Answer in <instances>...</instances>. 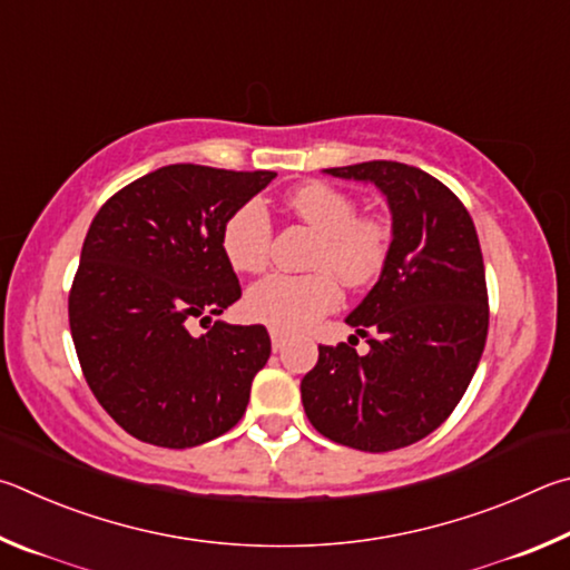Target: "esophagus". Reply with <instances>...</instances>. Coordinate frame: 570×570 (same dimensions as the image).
Segmentation results:
<instances>
[{
    "label": "esophagus",
    "mask_w": 570,
    "mask_h": 570,
    "mask_svg": "<svg viewBox=\"0 0 570 570\" xmlns=\"http://www.w3.org/2000/svg\"><path fill=\"white\" fill-rule=\"evenodd\" d=\"M269 343H273V351H283L285 343H287V335H283L279 331H269Z\"/></svg>",
    "instance_id": "1"
}]
</instances>
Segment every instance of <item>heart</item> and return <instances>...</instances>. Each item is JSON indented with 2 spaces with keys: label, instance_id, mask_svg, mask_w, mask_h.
I'll return each instance as SVG.
<instances>
[{
  "label": "heart",
  "instance_id": "b5f03b06",
  "mask_svg": "<svg viewBox=\"0 0 570 570\" xmlns=\"http://www.w3.org/2000/svg\"><path fill=\"white\" fill-rule=\"evenodd\" d=\"M287 207L313 227L311 275H267L249 287L245 313L279 333H301L341 303V283L363 287L383 273L391 255V225L381 215H357V203L325 183H305L287 195ZM273 223L257 197L233 209L225 219L219 247L237 273H263L269 263Z\"/></svg>",
  "mask_w": 570,
  "mask_h": 570
}]
</instances>
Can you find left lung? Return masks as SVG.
Instances as JSON below:
<instances>
[{"instance_id": "8db88e82", "label": "left lung", "mask_w": 570, "mask_h": 570, "mask_svg": "<svg viewBox=\"0 0 570 570\" xmlns=\"http://www.w3.org/2000/svg\"><path fill=\"white\" fill-rule=\"evenodd\" d=\"M325 173L381 189L393 243L373 291L345 317L371 353L357 355L347 343L317 347V363L301 383L303 407L315 431L335 443L397 451L453 413L481 361L488 335L481 243L461 199L423 169L373 159Z\"/></svg>"}]
</instances>
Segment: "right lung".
I'll return each mask as SVG.
<instances>
[{
	"instance_id": "1",
	"label": "right lung",
	"mask_w": 570,
	"mask_h": 570,
	"mask_svg": "<svg viewBox=\"0 0 570 570\" xmlns=\"http://www.w3.org/2000/svg\"><path fill=\"white\" fill-rule=\"evenodd\" d=\"M273 177L167 165L119 189L89 225L69 331L89 391L137 441L193 448L245 415L269 335L215 321L243 295L219 235ZM193 320L214 325L195 338Z\"/></svg>"
}]
</instances>
